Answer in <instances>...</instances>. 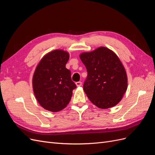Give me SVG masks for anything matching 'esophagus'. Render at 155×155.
I'll list each match as a JSON object with an SVG mask.
<instances>
[{
  "instance_id": "34e87169",
  "label": "esophagus",
  "mask_w": 155,
  "mask_h": 155,
  "mask_svg": "<svg viewBox=\"0 0 155 155\" xmlns=\"http://www.w3.org/2000/svg\"><path fill=\"white\" fill-rule=\"evenodd\" d=\"M76 85L77 87H81L82 85V83L81 81H78L76 83Z\"/></svg>"
}]
</instances>
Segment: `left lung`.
<instances>
[{
  "instance_id": "8db88e82",
  "label": "left lung",
  "mask_w": 155,
  "mask_h": 155,
  "mask_svg": "<svg viewBox=\"0 0 155 155\" xmlns=\"http://www.w3.org/2000/svg\"><path fill=\"white\" fill-rule=\"evenodd\" d=\"M88 76L83 90L94 105L102 109L114 107L127 89V76L120 59L105 46L79 55Z\"/></svg>"
}]
</instances>
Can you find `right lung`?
Here are the masks:
<instances>
[{"mask_svg": "<svg viewBox=\"0 0 155 155\" xmlns=\"http://www.w3.org/2000/svg\"><path fill=\"white\" fill-rule=\"evenodd\" d=\"M69 53L54 50L45 55L37 65L32 78L36 100L45 109L56 112L63 110L71 100L76 85L66 68Z\"/></svg>", "mask_w": 155, "mask_h": 155, "instance_id": "right-lung-1", "label": "right lung"}]
</instances>
